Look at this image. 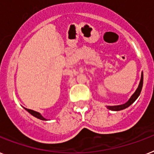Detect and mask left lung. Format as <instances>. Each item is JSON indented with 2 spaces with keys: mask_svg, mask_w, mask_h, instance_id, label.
Wrapping results in <instances>:
<instances>
[{
  "mask_svg": "<svg viewBox=\"0 0 154 154\" xmlns=\"http://www.w3.org/2000/svg\"><path fill=\"white\" fill-rule=\"evenodd\" d=\"M143 74L142 73V75H141V80H140V82H139V85L137 88V89L135 90V91L134 92L132 95L131 96V98L128 99V101L126 102L124 104H121V105H118V106H107V109H110V110H113V111H120V110H122V109H125L126 108H128V106L132 104L134 102L138 99V97L140 95L141 91H142V88H143Z\"/></svg>",
  "mask_w": 154,
  "mask_h": 154,
  "instance_id": "1",
  "label": "left lung"
}]
</instances>
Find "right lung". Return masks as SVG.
<instances>
[{
  "mask_svg": "<svg viewBox=\"0 0 154 154\" xmlns=\"http://www.w3.org/2000/svg\"><path fill=\"white\" fill-rule=\"evenodd\" d=\"M25 109L27 111V112H29L31 115H33V117H37V118L40 119V120H42V121H47V119L45 118V117H44L41 113L37 112V111L32 110V109H26V108H25Z\"/></svg>",
  "mask_w": 154,
  "mask_h": 154,
  "instance_id": "right-lung-1",
  "label": "right lung"
}]
</instances>
